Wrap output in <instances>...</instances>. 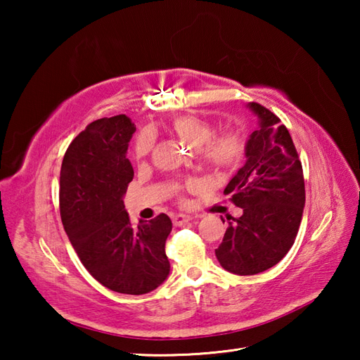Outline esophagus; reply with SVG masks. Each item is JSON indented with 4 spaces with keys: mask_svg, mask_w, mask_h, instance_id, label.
Returning a JSON list of instances; mask_svg holds the SVG:
<instances>
[{
    "mask_svg": "<svg viewBox=\"0 0 360 360\" xmlns=\"http://www.w3.org/2000/svg\"><path fill=\"white\" fill-rule=\"evenodd\" d=\"M192 219H193V217L186 215V213H178V215L173 217V224L174 226H182V224H186V223H188V221H192Z\"/></svg>",
    "mask_w": 360,
    "mask_h": 360,
    "instance_id": "obj_1",
    "label": "esophagus"
}]
</instances>
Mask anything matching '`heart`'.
<instances>
[{
	"mask_svg": "<svg viewBox=\"0 0 360 360\" xmlns=\"http://www.w3.org/2000/svg\"><path fill=\"white\" fill-rule=\"evenodd\" d=\"M172 129L190 147L198 148L200 156L217 170H231L241 162L246 153V139L241 128H229L213 134V125L202 117L179 116L172 122ZM155 143L150 129L139 133L134 143L137 158L147 156Z\"/></svg>",
	"mask_w": 360,
	"mask_h": 360,
	"instance_id": "b5f03b06",
	"label": "heart"
}]
</instances>
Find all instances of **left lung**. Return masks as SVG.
Returning <instances> with one entry per match:
<instances>
[{"label": "left lung", "instance_id": "8db88e82", "mask_svg": "<svg viewBox=\"0 0 360 360\" xmlns=\"http://www.w3.org/2000/svg\"><path fill=\"white\" fill-rule=\"evenodd\" d=\"M248 108L258 117L244 164L224 188L243 209L215 249L219 264L236 275H255L277 264L292 248L304 207L303 168L288 128L263 105Z\"/></svg>", "mask_w": 360, "mask_h": 360}]
</instances>
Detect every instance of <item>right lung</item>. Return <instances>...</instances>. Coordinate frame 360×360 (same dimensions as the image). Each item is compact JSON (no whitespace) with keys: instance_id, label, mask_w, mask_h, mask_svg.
<instances>
[{"instance_id":"right-lung-1","label":"right lung","mask_w":360,"mask_h":360,"mask_svg":"<svg viewBox=\"0 0 360 360\" xmlns=\"http://www.w3.org/2000/svg\"><path fill=\"white\" fill-rule=\"evenodd\" d=\"M136 131L125 114L91 122L68 147L60 172V215L82 264L114 292L141 295L170 274L165 241L172 219L160 213L134 227L124 196L134 178L127 158Z\"/></svg>"}]
</instances>
